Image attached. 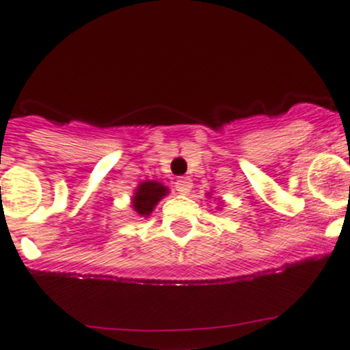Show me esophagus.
<instances>
[{
	"label": "esophagus",
	"mask_w": 350,
	"mask_h": 350,
	"mask_svg": "<svg viewBox=\"0 0 350 350\" xmlns=\"http://www.w3.org/2000/svg\"><path fill=\"white\" fill-rule=\"evenodd\" d=\"M191 187H193V183H191V180L187 178V176H183V178H178L175 182V189L180 195H189Z\"/></svg>",
	"instance_id": "1"
}]
</instances>
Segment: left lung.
Returning a JSON list of instances; mask_svg holds the SVG:
<instances>
[{
	"mask_svg": "<svg viewBox=\"0 0 350 350\" xmlns=\"http://www.w3.org/2000/svg\"><path fill=\"white\" fill-rule=\"evenodd\" d=\"M208 195H210V193H208ZM208 195H206V197H208Z\"/></svg>",
	"mask_w": 350,
	"mask_h": 350,
	"instance_id": "1",
	"label": "left lung"
}]
</instances>
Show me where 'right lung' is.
Returning <instances> with one entry per match:
<instances>
[{
	"mask_svg": "<svg viewBox=\"0 0 350 350\" xmlns=\"http://www.w3.org/2000/svg\"><path fill=\"white\" fill-rule=\"evenodd\" d=\"M168 193L170 190L163 183L157 182V180H145V182L138 183V187L135 189L133 197H131V206L137 215L146 219L155 210L161 198L167 197Z\"/></svg>",
	"mask_w": 350,
	"mask_h": 350,
	"instance_id": "obj_1",
	"label": "right lung"
}]
</instances>
